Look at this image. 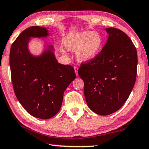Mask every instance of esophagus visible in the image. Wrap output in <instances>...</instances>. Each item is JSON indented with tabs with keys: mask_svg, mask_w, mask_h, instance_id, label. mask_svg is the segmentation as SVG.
Listing matches in <instances>:
<instances>
[{
	"mask_svg": "<svg viewBox=\"0 0 149 149\" xmlns=\"http://www.w3.org/2000/svg\"><path fill=\"white\" fill-rule=\"evenodd\" d=\"M74 72H75V73H76L77 75H78V70H79V68H78L77 66H74Z\"/></svg>",
	"mask_w": 149,
	"mask_h": 149,
	"instance_id": "1",
	"label": "esophagus"
}]
</instances>
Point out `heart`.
<instances>
[{
	"instance_id": "obj_1",
	"label": "heart",
	"mask_w": 149,
	"mask_h": 149,
	"mask_svg": "<svg viewBox=\"0 0 149 149\" xmlns=\"http://www.w3.org/2000/svg\"><path fill=\"white\" fill-rule=\"evenodd\" d=\"M65 46L70 51H77V59L86 62L94 58L100 51L102 39L97 33L83 31L67 36Z\"/></svg>"
}]
</instances>
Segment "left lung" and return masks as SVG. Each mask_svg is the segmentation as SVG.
I'll return each mask as SVG.
<instances>
[{"label":"left lung","instance_id":"8db88e82","mask_svg":"<svg viewBox=\"0 0 149 149\" xmlns=\"http://www.w3.org/2000/svg\"><path fill=\"white\" fill-rule=\"evenodd\" d=\"M105 45L94 58L82 63L79 75L84 83L87 105L106 116L122 107L131 93L137 76V54L128 36L116 28L106 29Z\"/></svg>","mask_w":149,"mask_h":149}]
</instances>
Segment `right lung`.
<instances>
[{
  "mask_svg": "<svg viewBox=\"0 0 149 149\" xmlns=\"http://www.w3.org/2000/svg\"><path fill=\"white\" fill-rule=\"evenodd\" d=\"M48 30L39 26L26 29L12 44L10 67L13 88L19 102L31 115L49 119L61 107L65 90L76 78L74 68L59 63L52 45L35 56L29 50L31 38H45Z\"/></svg>",
  "mask_w": 149,
  "mask_h": 149,
  "instance_id": "right-lung-1",
  "label": "right lung"
}]
</instances>
